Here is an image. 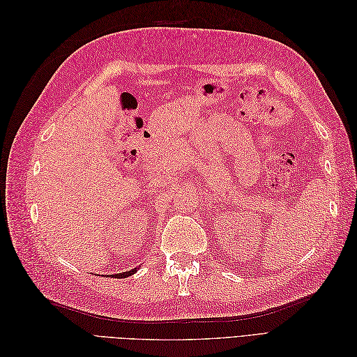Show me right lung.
Segmentation results:
<instances>
[{
  "instance_id": "1",
  "label": "right lung",
  "mask_w": 357,
  "mask_h": 357,
  "mask_svg": "<svg viewBox=\"0 0 357 357\" xmlns=\"http://www.w3.org/2000/svg\"><path fill=\"white\" fill-rule=\"evenodd\" d=\"M135 271H137V268L131 269V271H126V273H119V274H114L113 277H114V278H126V277H129V275H132Z\"/></svg>"
}]
</instances>
